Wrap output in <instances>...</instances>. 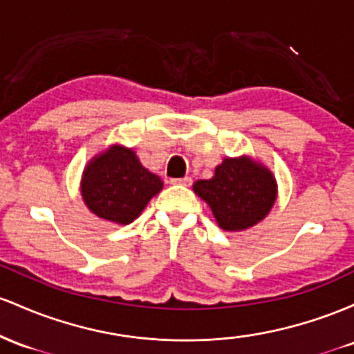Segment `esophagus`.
<instances>
[{
    "mask_svg": "<svg viewBox=\"0 0 354 354\" xmlns=\"http://www.w3.org/2000/svg\"><path fill=\"white\" fill-rule=\"evenodd\" d=\"M170 184H174V185H190V184H192V178H190V177L170 178Z\"/></svg>",
    "mask_w": 354,
    "mask_h": 354,
    "instance_id": "1",
    "label": "esophagus"
}]
</instances>
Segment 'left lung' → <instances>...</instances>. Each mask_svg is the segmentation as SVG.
<instances>
[{
  "instance_id": "1",
  "label": "left lung",
  "mask_w": 354,
  "mask_h": 354,
  "mask_svg": "<svg viewBox=\"0 0 354 354\" xmlns=\"http://www.w3.org/2000/svg\"><path fill=\"white\" fill-rule=\"evenodd\" d=\"M194 192L212 209L224 230H242L263 221L276 201L272 174L251 158H225L209 180H197Z\"/></svg>"
}]
</instances>
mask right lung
Listing matches in <instances>:
<instances>
[{
  "instance_id": "add662e5",
  "label": "right lung",
  "mask_w": 354,
  "mask_h": 354,
  "mask_svg": "<svg viewBox=\"0 0 354 354\" xmlns=\"http://www.w3.org/2000/svg\"><path fill=\"white\" fill-rule=\"evenodd\" d=\"M162 180L140 164L133 150L115 145L90 162L83 172L82 196L98 217L130 224L156 194Z\"/></svg>"
}]
</instances>
